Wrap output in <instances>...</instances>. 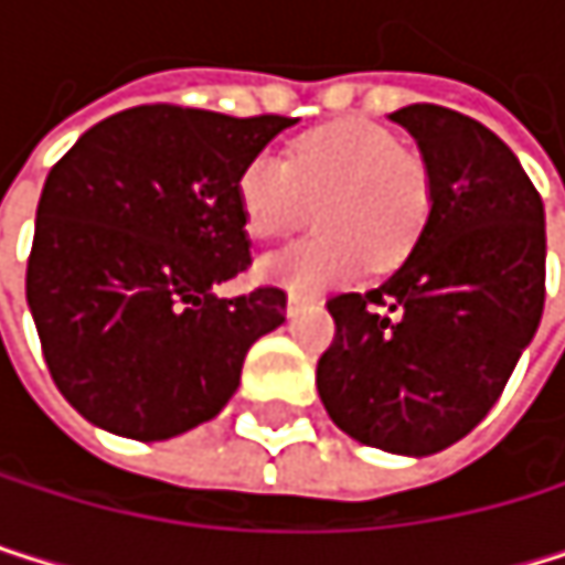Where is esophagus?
Here are the masks:
<instances>
[{
    "instance_id": "obj_1",
    "label": "esophagus",
    "mask_w": 565,
    "mask_h": 565,
    "mask_svg": "<svg viewBox=\"0 0 565 565\" xmlns=\"http://www.w3.org/2000/svg\"><path fill=\"white\" fill-rule=\"evenodd\" d=\"M308 301H311L308 295H301V291H291V295H288V315H295V311H301V308H305Z\"/></svg>"
}]
</instances>
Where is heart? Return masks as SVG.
<instances>
[{"mask_svg":"<svg viewBox=\"0 0 565 565\" xmlns=\"http://www.w3.org/2000/svg\"><path fill=\"white\" fill-rule=\"evenodd\" d=\"M318 203L321 233L260 260V277L315 295L390 270L417 247L434 210V175L417 148L365 118L298 135L285 159L257 156L236 175V206L254 241L285 236Z\"/></svg>","mask_w":565,"mask_h":565,"instance_id":"1","label":"heart"}]
</instances>
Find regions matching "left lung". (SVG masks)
I'll list each match as a JSON object with an SVG mask.
<instances>
[{
	"label": "left lung",
	"mask_w": 565,
	"mask_h": 565,
	"mask_svg": "<svg viewBox=\"0 0 565 565\" xmlns=\"http://www.w3.org/2000/svg\"><path fill=\"white\" fill-rule=\"evenodd\" d=\"M434 175L427 230L373 291L329 298L335 339L318 396L339 430L390 454H437L502 396L546 301V213L512 148L437 104L390 115Z\"/></svg>",
	"instance_id": "obj_1"
}]
</instances>
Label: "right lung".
Returning <instances> with one entry per match:
<instances>
[{
    "mask_svg": "<svg viewBox=\"0 0 565 565\" xmlns=\"http://www.w3.org/2000/svg\"><path fill=\"white\" fill-rule=\"evenodd\" d=\"M288 125L141 104L77 138L43 185L26 301L46 369L81 417L131 440L213 420L285 288L223 298L250 267L236 175Z\"/></svg>",
    "mask_w": 565,
    "mask_h": 565,
    "instance_id": "obj_1",
    "label": "right lung"
}]
</instances>
